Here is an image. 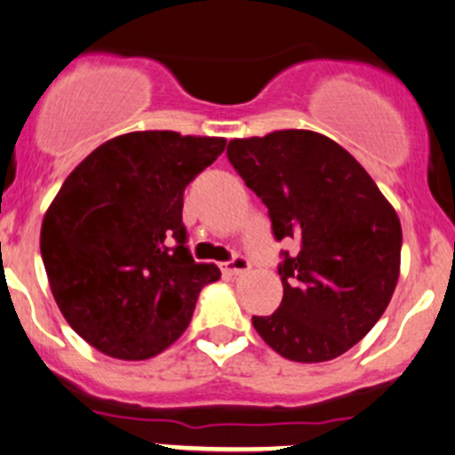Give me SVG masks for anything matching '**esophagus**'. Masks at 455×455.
Wrapping results in <instances>:
<instances>
[{
    "label": "esophagus",
    "mask_w": 455,
    "mask_h": 455,
    "mask_svg": "<svg viewBox=\"0 0 455 455\" xmlns=\"http://www.w3.org/2000/svg\"><path fill=\"white\" fill-rule=\"evenodd\" d=\"M249 271H251V262H249L245 256H234L232 260L223 265V273H228V275L232 277H241Z\"/></svg>",
    "instance_id": "1"
}]
</instances>
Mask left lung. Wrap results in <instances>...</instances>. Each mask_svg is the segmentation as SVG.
Wrapping results in <instances>:
<instances>
[{
  "instance_id": "8db88e82",
  "label": "left lung",
  "mask_w": 455,
  "mask_h": 455,
  "mask_svg": "<svg viewBox=\"0 0 455 455\" xmlns=\"http://www.w3.org/2000/svg\"><path fill=\"white\" fill-rule=\"evenodd\" d=\"M228 160L262 199L282 251L273 315L251 316L262 340L292 363H325L363 340L393 297L402 223L363 164L323 134L280 130L234 139Z\"/></svg>"
}]
</instances>
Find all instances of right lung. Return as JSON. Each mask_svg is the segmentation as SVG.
Returning <instances> with one entry per match:
<instances>
[{
    "mask_svg": "<svg viewBox=\"0 0 455 455\" xmlns=\"http://www.w3.org/2000/svg\"><path fill=\"white\" fill-rule=\"evenodd\" d=\"M226 139L130 132L100 145L65 180L41 228L58 307L86 343L148 360L184 334L199 291L221 277L197 265L182 223L184 188Z\"/></svg>",
    "mask_w": 455,
    "mask_h": 455,
    "instance_id": "right-lung-1",
    "label": "right lung"
}]
</instances>
